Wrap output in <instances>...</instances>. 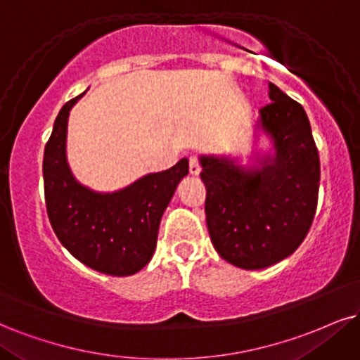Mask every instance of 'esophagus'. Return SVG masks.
<instances>
[{
  "mask_svg": "<svg viewBox=\"0 0 360 360\" xmlns=\"http://www.w3.org/2000/svg\"><path fill=\"white\" fill-rule=\"evenodd\" d=\"M202 170L200 167V162H198L197 157H190V163H188V172L190 175H198Z\"/></svg>",
  "mask_w": 360,
  "mask_h": 360,
  "instance_id": "34e87169",
  "label": "esophagus"
}]
</instances>
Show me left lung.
Here are the masks:
<instances>
[{
	"mask_svg": "<svg viewBox=\"0 0 360 360\" xmlns=\"http://www.w3.org/2000/svg\"><path fill=\"white\" fill-rule=\"evenodd\" d=\"M269 98L257 128L272 141V153L245 168L230 157H200L212 243L221 259L245 270L294 254L317 208L321 162L307 113L274 83Z\"/></svg>",
	"mask_w": 360,
	"mask_h": 360,
	"instance_id": "obj_1",
	"label": "left lung"
}]
</instances>
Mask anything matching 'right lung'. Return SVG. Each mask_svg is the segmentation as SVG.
<instances>
[{"mask_svg":"<svg viewBox=\"0 0 360 360\" xmlns=\"http://www.w3.org/2000/svg\"><path fill=\"white\" fill-rule=\"evenodd\" d=\"M63 105L43 157L44 202L58 240L82 264L106 275L125 277L153 257L158 227L176 185L188 173L181 158L165 172L148 173L113 193L93 192L75 179L66 162V128L73 105Z\"/></svg>","mask_w":360,"mask_h":360,"instance_id":"obj_1","label":"right lung"}]
</instances>
